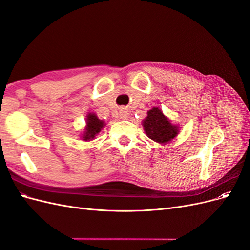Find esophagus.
<instances>
[{"label":"esophagus","instance_id":"1","mask_svg":"<svg viewBox=\"0 0 250 250\" xmlns=\"http://www.w3.org/2000/svg\"><path fill=\"white\" fill-rule=\"evenodd\" d=\"M120 118L123 119V120H126L128 119V117H129V112H128L126 109H122L120 111Z\"/></svg>","mask_w":250,"mask_h":250}]
</instances>
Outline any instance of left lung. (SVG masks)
<instances>
[{
  "label": "left lung",
  "instance_id": "8db88e82",
  "mask_svg": "<svg viewBox=\"0 0 250 250\" xmlns=\"http://www.w3.org/2000/svg\"><path fill=\"white\" fill-rule=\"evenodd\" d=\"M143 127L148 138L160 144H166L178 134V127L173 125L158 107L148 111V116L143 121Z\"/></svg>",
  "mask_w": 250,
  "mask_h": 250
}]
</instances>
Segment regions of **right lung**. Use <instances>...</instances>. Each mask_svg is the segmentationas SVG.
Segmentation results:
<instances>
[{
    "label": "right lung",
    "instance_id": "right-lung-1",
    "mask_svg": "<svg viewBox=\"0 0 250 250\" xmlns=\"http://www.w3.org/2000/svg\"><path fill=\"white\" fill-rule=\"evenodd\" d=\"M104 121L98 119L95 113H88L86 119V126L84 132L82 134V140L90 141L101 131L104 127Z\"/></svg>",
    "mask_w": 250,
    "mask_h": 250
}]
</instances>
